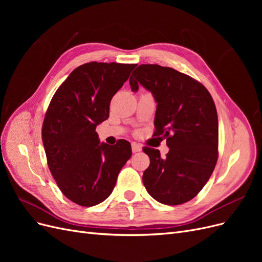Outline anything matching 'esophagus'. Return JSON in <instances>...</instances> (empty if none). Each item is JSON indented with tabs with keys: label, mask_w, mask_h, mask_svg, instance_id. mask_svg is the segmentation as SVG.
Wrapping results in <instances>:
<instances>
[{
	"label": "esophagus",
	"mask_w": 262,
	"mask_h": 262,
	"mask_svg": "<svg viewBox=\"0 0 262 262\" xmlns=\"http://www.w3.org/2000/svg\"><path fill=\"white\" fill-rule=\"evenodd\" d=\"M131 148H132V152L133 153H138V152H140V150L142 149L141 145L138 144V143H132L131 144Z\"/></svg>",
	"instance_id": "34e87169"
}]
</instances>
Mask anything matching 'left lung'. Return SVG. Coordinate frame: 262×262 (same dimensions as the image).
Listing matches in <instances>:
<instances>
[{
  "mask_svg": "<svg viewBox=\"0 0 262 262\" xmlns=\"http://www.w3.org/2000/svg\"><path fill=\"white\" fill-rule=\"evenodd\" d=\"M132 92L142 85L157 102L155 134L169 152L144 147L149 166L143 184L149 195L167 205L186 203L201 191L217 162L219 120L205 87L184 73L158 64H141L130 77Z\"/></svg>",
  "mask_w": 262,
  "mask_h": 262,
  "instance_id": "8db88e82",
  "label": "left lung"
}]
</instances>
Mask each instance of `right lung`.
I'll return each mask as SVG.
<instances>
[{
    "label": "right lung",
    "mask_w": 262,
    "mask_h": 262,
    "mask_svg": "<svg viewBox=\"0 0 262 262\" xmlns=\"http://www.w3.org/2000/svg\"><path fill=\"white\" fill-rule=\"evenodd\" d=\"M137 64L90 62L72 71L54 93L42 124L49 169L69 200L93 207L112 194L131 144L100 143L96 126L109 117L114 95Z\"/></svg>",
    "instance_id": "add662e5"
}]
</instances>
